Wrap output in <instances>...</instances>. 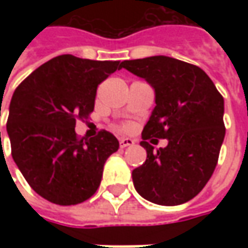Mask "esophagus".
<instances>
[{"mask_svg": "<svg viewBox=\"0 0 248 248\" xmlns=\"http://www.w3.org/2000/svg\"><path fill=\"white\" fill-rule=\"evenodd\" d=\"M119 142H120V148H123V149L127 148V146H132V145L135 143V142H134L131 138H121Z\"/></svg>", "mask_w": 248, "mask_h": 248, "instance_id": "esophagus-1", "label": "esophagus"}]
</instances>
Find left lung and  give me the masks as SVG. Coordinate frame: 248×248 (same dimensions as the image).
I'll list each match as a JSON object with an SVG mask.
<instances>
[{
	"mask_svg": "<svg viewBox=\"0 0 248 248\" xmlns=\"http://www.w3.org/2000/svg\"><path fill=\"white\" fill-rule=\"evenodd\" d=\"M121 67L145 78L156 102L140 142L148 157L132 171L134 186L155 204H184L214 172L225 138L224 98L200 67L170 56L124 61ZM150 136L169 145L155 149L146 142Z\"/></svg>",
	"mask_w": 248,
	"mask_h": 248,
	"instance_id": "1",
	"label": "left lung"
}]
</instances>
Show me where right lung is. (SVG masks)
<instances>
[{
	"label": "right lung",
	"mask_w": 248,
	"mask_h": 248,
	"mask_svg": "<svg viewBox=\"0 0 248 248\" xmlns=\"http://www.w3.org/2000/svg\"><path fill=\"white\" fill-rule=\"evenodd\" d=\"M120 69V61L61 55L15 90L6 124L12 157L34 192L48 202L82 203L99 187L119 140L105 129L78 140L76 120L88 119L98 85Z\"/></svg>",
	"instance_id": "1"
}]
</instances>
